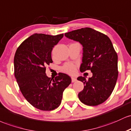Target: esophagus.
<instances>
[{
	"mask_svg": "<svg viewBox=\"0 0 131 131\" xmlns=\"http://www.w3.org/2000/svg\"><path fill=\"white\" fill-rule=\"evenodd\" d=\"M72 79V82H75L77 81V79H76V77H71Z\"/></svg>",
	"mask_w": 131,
	"mask_h": 131,
	"instance_id": "1",
	"label": "esophagus"
}]
</instances>
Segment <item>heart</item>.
I'll use <instances>...</instances> for the list:
<instances>
[{
	"instance_id": "obj_1",
	"label": "heart",
	"mask_w": 131,
	"mask_h": 131,
	"mask_svg": "<svg viewBox=\"0 0 131 131\" xmlns=\"http://www.w3.org/2000/svg\"><path fill=\"white\" fill-rule=\"evenodd\" d=\"M62 70L65 72L73 74L75 72V66L74 64H71V63H68L64 66V67H62Z\"/></svg>"
}]
</instances>
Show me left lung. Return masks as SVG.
<instances>
[{
    "label": "left lung",
    "instance_id": "1",
    "mask_svg": "<svg viewBox=\"0 0 131 131\" xmlns=\"http://www.w3.org/2000/svg\"><path fill=\"white\" fill-rule=\"evenodd\" d=\"M65 36L83 46L80 72L90 70L93 73L88 80L77 78L84 85L78 95L79 100L89 106L100 105L112 93L118 76L117 55L111 41L106 35L90 28L72 31Z\"/></svg>",
    "mask_w": 131,
    "mask_h": 131
}]
</instances>
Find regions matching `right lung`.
<instances>
[{
	"label": "right lung",
	"instance_id": "obj_1",
	"mask_svg": "<svg viewBox=\"0 0 131 131\" xmlns=\"http://www.w3.org/2000/svg\"><path fill=\"white\" fill-rule=\"evenodd\" d=\"M63 36L64 34H33L22 42L15 54V76L20 91L31 105L42 111L58 108L63 92L71 83V78L66 73H59L54 79L46 74V67L52 62V48Z\"/></svg>",
	"mask_w": 131,
	"mask_h": 131
}]
</instances>
